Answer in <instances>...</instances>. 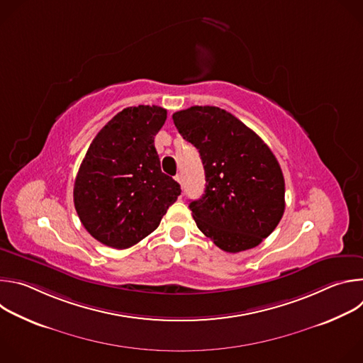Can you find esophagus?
<instances>
[{"mask_svg": "<svg viewBox=\"0 0 363 363\" xmlns=\"http://www.w3.org/2000/svg\"><path fill=\"white\" fill-rule=\"evenodd\" d=\"M175 181L182 185V175H181V174H177V175H175Z\"/></svg>", "mask_w": 363, "mask_h": 363, "instance_id": "34e87169", "label": "esophagus"}]
</instances>
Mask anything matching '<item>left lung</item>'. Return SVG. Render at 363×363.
Here are the masks:
<instances>
[{
	"label": "left lung",
	"mask_w": 363,
	"mask_h": 363,
	"mask_svg": "<svg viewBox=\"0 0 363 363\" xmlns=\"http://www.w3.org/2000/svg\"><path fill=\"white\" fill-rule=\"evenodd\" d=\"M181 136L199 152L205 194L191 201L196 227L227 252L257 247L284 213L281 168L263 139L216 106L172 115Z\"/></svg>",
	"instance_id": "8db88e82"
}]
</instances>
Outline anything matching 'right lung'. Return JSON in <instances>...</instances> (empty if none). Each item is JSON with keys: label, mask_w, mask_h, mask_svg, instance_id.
<instances>
[{"label": "right lung", "mask_w": 363, "mask_h": 363, "mask_svg": "<svg viewBox=\"0 0 363 363\" xmlns=\"http://www.w3.org/2000/svg\"><path fill=\"white\" fill-rule=\"evenodd\" d=\"M167 121L160 106L119 112L96 135L79 168L74 208L89 234L125 250L158 228L181 195L179 184L161 171L155 135Z\"/></svg>", "instance_id": "obj_1"}]
</instances>
